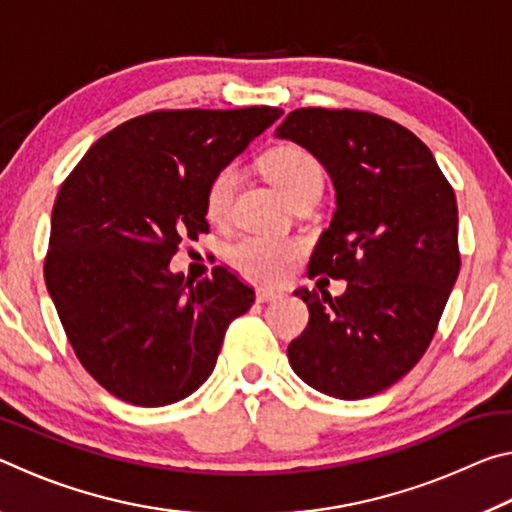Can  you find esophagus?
I'll return each mask as SVG.
<instances>
[{
    "label": "esophagus",
    "instance_id": "1",
    "mask_svg": "<svg viewBox=\"0 0 512 512\" xmlns=\"http://www.w3.org/2000/svg\"><path fill=\"white\" fill-rule=\"evenodd\" d=\"M277 298H282L280 291L273 289H257V302H273Z\"/></svg>",
    "mask_w": 512,
    "mask_h": 512
}]
</instances>
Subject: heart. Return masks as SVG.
<instances>
[{"label":"heart","mask_w":512,"mask_h":512,"mask_svg":"<svg viewBox=\"0 0 512 512\" xmlns=\"http://www.w3.org/2000/svg\"><path fill=\"white\" fill-rule=\"evenodd\" d=\"M264 173L287 203L298 196L323 187V171L307 151L296 146H282L264 158ZM239 185V169L228 164L210 180L205 192V214L214 223L228 219L232 196ZM300 255V244L291 239H275L262 235H244L225 248V259L239 273L257 282L282 280Z\"/></svg>","instance_id":"b5f03b06"}]
</instances>
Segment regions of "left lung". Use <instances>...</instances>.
<instances>
[{
    "instance_id": "left-lung-1",
    "label": "left lung",
    "mask_w": 512,
    "mask_h": 512,
    "mask_svg": "<svg viewBox=\"0 0 512 512\" xmlns=\"http://www.w3.org/2000/svg\"><path fill=\"white\" fill-rule=\"evenodd\" d=\"M275 135L307 149L336 189L309 259L343 296L298 289L309 325L289 345L296 375L339 400L402 379L427 352L461 268L452 185L409 128L363 110L300 108Z\"/></svg>"
}]
</instances>
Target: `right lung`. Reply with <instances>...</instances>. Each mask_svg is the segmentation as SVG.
Returning a JSON list of instances; mask_svg holds the SVG:
<instances>
[{
	"label": "right lung",
	"instance_id": "add662e5",
	"mask_svg": "<svg viewBox=\"0 0 512 512\" xmlns=\"http://www.w3.org/2000/svg\"><path fill=\"white\" fill-rule=\"evenodd\" d=\"M282 117L280 108L155 110L90 146L51 212L45 282L83 368L119 400L167 406L212 375L225 329L255 291L216 266L171 273L185 237L207 230L216 171Z\"/></svg>",
	"mask_w": 512,
	"mask_h": 512
}]
</instances>
